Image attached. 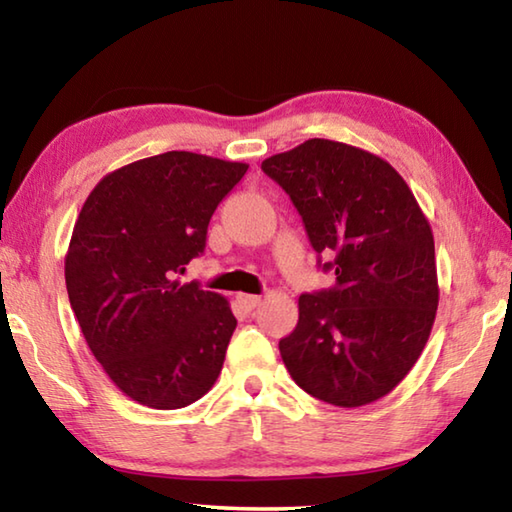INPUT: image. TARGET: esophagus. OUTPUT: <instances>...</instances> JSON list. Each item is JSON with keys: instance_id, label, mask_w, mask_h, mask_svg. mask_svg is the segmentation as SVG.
I'll return each instance as SVG.
<instances>
[{"instance_id": "obj_1", "label": "esophagus", "mask_w": 512, "mask_h": 512, "mask_svg": "<svg viewBox=\"0 0 512 512\" xmlns=\"http://www.w3.org/2000/svg\"><path fill=\"white\" fill-rule=\"evenodd\" d=\"M237 302H239V305L244 307L246 311H253L255 307H259V302H262V298L253 296V293H237Z\"/></svg>"}]
</instances>
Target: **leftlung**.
<instances>
[{
  "instance_id": "8db88e82",
  "label": "left lung",
  "mask_w": 512,
  "mask_h": 512,
  "mask_svg": "<svg viewBox=\"0 0 512 512\" xmlns=\"http://www.w3.org/2000/svg\"><path fill=\"white\" fill-rule=\"evenodd\" d=\"M298 207L336 287L302 293L280 341L293 381L354 409L388 395L420 359L438 309L433 232L409 185L379 155L314 140L262 162Z\"/></svg>"
}]
</instances>
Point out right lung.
<instances>
[{"mask_svg":"<svg viewBox=\"0 0 512 512\" xmlns=\"http://www.w3.org/2000/svg\"><path fill=\"white\" fill-rule=\"evenodd\" d=\"M248 171L167 151L103 176L65 255L69 305L94 359L149 409H183L210 391L237 327L230 302L178 273L203 253L207 225Z\"/></svg>","mask_w":512,"mask_h":512,"instance_id":"1","label":"right lung"}]
</instances>
